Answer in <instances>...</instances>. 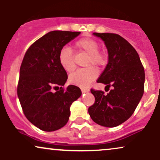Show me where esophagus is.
I'll return each instance as SVG.
<instances>
[{
  "mask_svg": "<svg viewBox=\"0 0 160 160\" xmlns=\"http://www.w3.org/2000/svg\"><path fill=\"white\" fill-rule=\"evenodd\" d=\"M82 92H89V89H86V88H80Z\"/></svg>",
  "mask_w": 160,
  "mask_h": 160,
  "instance_id": "obj_1",
  "label": "esophagus"
}]
</instances>
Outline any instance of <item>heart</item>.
I'll use <instances>...</instances> for the list:
<instances>
[{
  "label": "heart",
  "instance_id": "heart-1",
  "mask_svg": "<svg viewBox=\"0 0 160 160\" xmlns=\"http://www.w3.org/2000/svg\"><path fill=\"white\" fill-rule=\"evenodd\" d=\"M80 50L89 54L86 60V66L95 65L102 67L108 62V57L104 51L99 49V43L94 38H82L75 43ZM60 65L67 72H72L76 68L73 50L68 47H62L58 55ZM98 76V71L92 66L86 68L79 69L70 75L69 82L79 86H88Z\"/></svg>",
  "mask_w": 160,
  "mask_h": 160
}]
</instances>
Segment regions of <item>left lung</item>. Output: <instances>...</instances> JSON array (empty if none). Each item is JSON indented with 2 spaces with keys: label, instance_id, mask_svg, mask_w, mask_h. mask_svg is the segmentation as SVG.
<instances>
[{
  "label": "left lung",
  "instance_id": "left-lung-1",
  "mask_svg": "<svg viewBox=\"0 0 160 160\" xmlns=\"http://www.w3.org/2000/svg\"><path fill=\"white\" fill-rule=\"evenodd\" d=\"M104 40L108 63L97 80L111 87L107 95L91 89L95 103L88 109L92 120L101 126L115 127L127 120L136 109L144 90V69L135 48L113 33H94Z\"/></svg>",
  "mask_w": 160,
  "mask_h": 160
}]
</instances>
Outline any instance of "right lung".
Instances as JSON below:
<instances>
[{"label":"right lung","mask_w":160,"mask_h":160,"mask_svg":"<svg viewBox=\"0 0 160 160\" xmlns=\"http://www.w3.org/2000/svg\"><path fill=\"white\" fill-rule=\"evenodd\" d=\"M80 34L67 31L47 33L29 47L23 58L17 95L26 118L43 131L63 127L68 121L70 106L82 94L76 86L62 87L68 74L58 61L61 49ZM58 85L60 89L55 90Z\"/></svg>","instance_id":"right-lung-1"}]
</instances>
